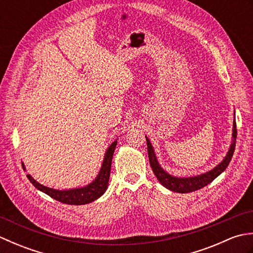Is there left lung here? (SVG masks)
Here are the masks:
<instances>
[{"label": "left lung", "mask_w": 253, "mask_h": 253, "mask_svg": "<svg viewBox=\"0 0 253 253\" xmlns=\"http://www.w3.org/2000/svg\"><path fill=\"white\" fill-rule=\"evenodd\" d=\"M236 138H237V129H236V122H234V129H233V143L229 148V151L226 157L223 160L222 163H219L216 168H214L212 170L208 171L206 174H201L195 177H186V178H178V177L170 176L169 174L166 173V171L161 168L160 164L158 163L157 158H155V154L153 151V148L150 143L149 139H147V146H148V154H149V161L150 165H151L152 170L154 175L157 176L159 181L162 184L165 188L168 189L179 192V193H187L191 191H196L201 189V188L208 186L210 182H212L216 177L226 169L228 166L230 160L233 158V154L235 151L236 147Z\"/></svg>", "instance_id": "obj_1"}]
</instances>
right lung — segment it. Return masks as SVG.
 I'll return each mask as SVG.
<instances>
[{
	"label": "right lung",
	"mask_w": 253,
	"mask_h": 253,
	"mask_svg": "<svg viewBox=\"0 0 253 253\" xmlns=\"http://www.w3.org/2000/svg\"><path fill=\"white\" fill-rule=\"evenodd\" d=\"M116 144H117V141H114L111 144L110 148L107 149L103 164H102L100 173L98 176H96V178L91 182V184H89L88 186H85L84 188H76V189H69V190H56L39 184V182L36 181L30 175H27V177H28V179L30 180L31 184L34 185L37 189L43 191L47 196H50L51 198L55 199V200L60 201L62 203L75 204V206L90 203L103 195L106 190L107 185H109L113 153L115 151ZM23 169H25L24 165H23Z\"/></svg>",
	"instance_id": "right-lung-1"
}]
</instances>
